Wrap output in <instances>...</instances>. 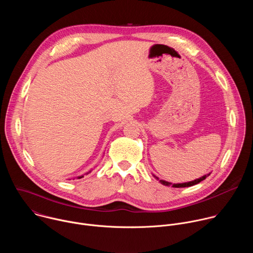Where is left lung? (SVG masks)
<instances>
[{
	"mask_svg": "<svg viewBox=\"0 0 253 253\" xmlns=\"http://www.w3.org/2000/svg\"><path fill=\"white\" fill-rule=\"evenodd\" d=\"M210 174H211V172H209V173H207V174H205V175H203V176H201V177H199V178H197V179H195V180H192V181L184 182V183H171V182L165 181V180L159 179V178H158L157 176H155L154 174H153V176H154L157 180H159V182H160L161 184H163V185H165V186H172V187H174V188H181V187H190V186H193V185H195V184H198L199 182L203 181L204 179H206V177H208Z\"/></svg>",
	"mask_w": 253,
	"mask_h": 253,
	"instance_id": "left-lung-1",
	"label": "left lung"
}]
</instances>
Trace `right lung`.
<instances>
[{
    "mask_svg": "<svg viewBox=\"0 0 253 253\" xmlns=\"http://www.w3.org/2000/svg\"><path fill=\"white\" fill-rule=\"evenodd\" d=\"M90 172H91V170H90V171H89V172H87V174H89V173H90ZM84 175H85V174H84ZM84 175H81V176H78V177H77V179H81V178H82V177H84Z\"/></svg>",
    "mask_w": 253,
    "mask_h": 253,
    "instance_id": "right-lung-1",
    "label": "right lung"
}]
</instances>
